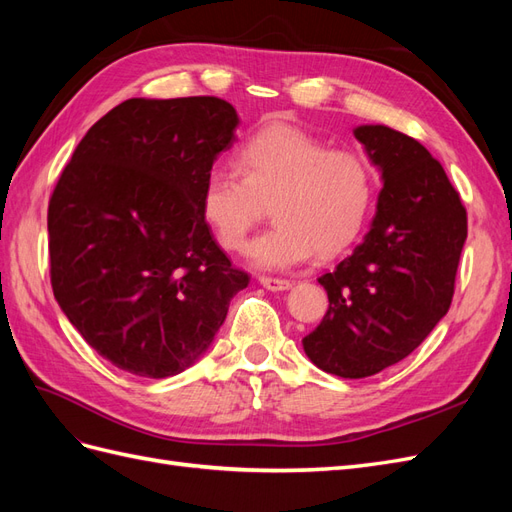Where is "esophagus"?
I'll return each mask as SVG.
<instances>
[{"label": "esophagus", "instance_id": "esophagus-1", "mask_svg": "<svg viewBox=\"0 0 512 512\" xmlns=\"http://www.w3.org/2000/svg\"><path fill=\"white\" fill-rule=\"evenodd\" d=\"M258 282L265 286L267 290H271V292H280V290H288L292 284L288 282V280H280V277H267V275H262V277H258Z\"/></svg>", "mask_w": 512, "mask_h": 512}]
</instances>
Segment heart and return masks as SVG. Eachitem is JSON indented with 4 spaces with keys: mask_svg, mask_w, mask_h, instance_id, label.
Here are the masks:
<instances>
[{
    "mask_svg": "<svg viewBox=\"0 0 512 512\" xmlns=\"http://www.w3.org/2000/svg\"><path fill=\"white\" fill-rule=\"evenodd\" d=\"M237 167L207 170L200 213L218 243L237 252L271 205L275 224L247 247L258 269H290L314 250L342 252L359 237L374 200V175L359 153L329 149L284 121L247 138Z\"/></svg>",
    "mask_w": 512,
    "mask_h": 512,
    "instance_id": "heart-1",
    "label": "heart"
}]
</instances>
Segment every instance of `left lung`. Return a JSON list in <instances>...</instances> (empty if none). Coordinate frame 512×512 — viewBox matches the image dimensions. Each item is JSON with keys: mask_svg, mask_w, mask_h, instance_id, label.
<instances>
[{"mask_svg": "<svg viewBox=\"0 0 512 512\" xmlns=\"http://www.w3.org/2000/svg\"><path fill=\"white\" fill-rule=\"evenodd\" d=\"M354 138L384 188L363 241L318 277L329 309L303 337L309 361L339 378L374 376L423 344L451 307L468 237L466 207L421 143L386 126Z\"/></svg>", "mask_w": 512, "mask_h": 512, "instance_id": "obj_1", "label": "left lung"}]
</instances>
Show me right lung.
I'll return each instance as SVG.
<instances>
[{
    "instance_id": "1",
    "label": "right lung",
    "mask_w": 512,
    "mask_h": 512,
    "mask_svg": "<svg viewBox=\"0 0 512 512\" xmlns=\"http://www.w3.org/2000/svg\"><path fill=\"white\" fill-rule=\"evenodd\" d=\"M237 126L213 96L130 98L89 128L55 185V299L91 348L134 376L194 365L250 284L200 213L207 170Z\"/></svg>"
}]
</instances>
